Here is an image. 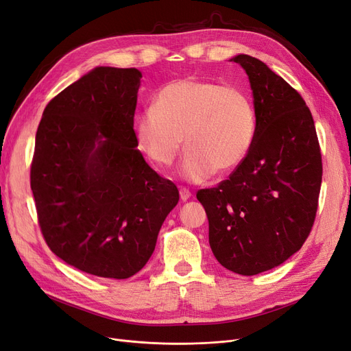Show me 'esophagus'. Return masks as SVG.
Listing matches in <instances>:
<instances>
[{"mask_svg": "<svg viewBox=\"0 0 351 351\" xmlns=\"http://www.w3.org/2000/svg\"><path fill=\"white\" fill-rule=\"evenodd\" d=\"M179 195H180V201H188L191 198V191L186 188H180Z\"/></svg>", "mask_w": 351, "mask_h": 351, "instance_id": "obj_1", "label": "esophagus"}]
</instances>
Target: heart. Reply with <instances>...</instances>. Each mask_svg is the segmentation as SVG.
I'll list each match as a JSON object with an SVG mask.
<instances>
[{"label": "heart", "instance_id": "obj_1", "mask_svg": "<svg viewBox=\"0 0 351 351\" xmlns=\"http://www.w3.org/2000/svg\"><path fill=\"white\" fill-rule=\"evenodd\" d=\"M257 117L250 95L234 85L185 77L165 85L136 121L138 147L162 167L185 146L180 172L192 182L239 166L252 149Z\"/></svg>", "mask_w": 351, "mask_h": 351}]
</instances>
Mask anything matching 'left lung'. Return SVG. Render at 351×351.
Returning <instances> with one entry per match:
<instances>
[{"mask_svg": "<svg viewBox=\"0 0 351 351\" xmlns=\"http://www.w3.org/2000/svg\"><path fill=\"white\" fill-rule=\"evenodd\" d=\"M249 75L257 117L245 159L215 188L197 192L217 261L253 276L302 247L313 230L322 159L313 114L287 81L249 55L231 59Z\"/></svg>", "mask_w": 351, "mask_h": 351, "instance_id": "obj_1", "label": "left lung"}]
</instances>
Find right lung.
Segmentation results:
<instances>
[{
  "mask_svg": "<svg viewBox=\"0 0 351 351\" xmlns=\"http://www.w3.org/2000/svg\"><path fill=\"white\" fill-rule=\"evenodd\" d=\"M140 77L136 68H95L50 99L36 133L30 186L43 239L99 278L143 269L179 201L136 149Z\"/></svg>",
  "mask_w": 351,
  "mask_h": 351,
  "instance_id": "1",
  "label": "right lung"
}]
</instances>
